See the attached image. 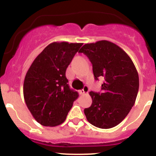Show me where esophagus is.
Segmentation results:
<instances>
[{"mask_svg":"<svg viewBox=\"0 0 156 156\" xmlns=\"http://www.w3.org/2000/svg\"><path fill=\"white\" fill-rule=\"evenodd\" d=\"M89 91V87H87V86H84L83 87V88L82 89H80V90H79L78 91V92H79V94H85V93H87Z\"/></svg>","mask_w":156,"mask_h":156,"instance_id":"34e87169","label":"esophagus"}]
</instances>
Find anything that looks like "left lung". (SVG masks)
<instances>
[{"label":"left lung","instance_id":"8db88e82","mask_svg":"<svg viewBox=\"0 0 156 156\" xmlns=\"http://www.w3.org/2000/svg\"><path fill=\"white\" fill-rule=\"evenodd\" d=\"M89 58L94 79L104 78L103 92H90L92 103L84 109L89 123L108 129L117 126L130 112L136 99L139 75L131 58L119 46L107 40L85 44L78 51Z\"/></svg>","mask_w":156,"mask_h":156}]
</instances>
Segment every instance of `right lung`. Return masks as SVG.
Returning a JSON list of instances; mask_svg holds the SVG:
<instances>
[{
	"label": "right lung",
	"mask_w": 156,
	"mask_h": 156,
	"mask_svg": "<svg viewBox=\"0 0 156 156\" xmlns=\"http://www.w3.org/2000/svg\"><path fill=\"white\" fill-rule=\"evenodd\" d=\"M82 43L53 42L37 55L23 83L28 110L39 124L53 127L67 118L78 93L69 88L66 70Z\"/></svg>",
	"instance_id": "add662e5"
}]
</instances>
